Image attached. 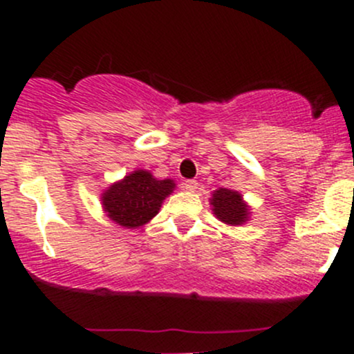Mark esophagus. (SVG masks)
<instances>
[{"instance_id": "34e87169", "label": "esophagus", "mask_w": 354, "mask_h": 354, "mask_svg": "<svg viewBox=\"0 0 354 354\" xmlns=\"http://www.w3.org/2000/svg\"><path fill=\"white\" fill-rule=\"evenodd\" d=\"M183 187H185V190H188V192H195V190H197L198 183H197V181H195V180H185Z\"/></svg>"}]
</instances>
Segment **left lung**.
Listing matches in <instances>:
<instances>
[{
	"instance_id": "8db88e82",
	"label": "left lung",
	"mask_w": 354,
	"mask_h": 354,
	"mask_svg": "<svg viewBox=\"0 0 354 354\" xmlns=\"http://www.w3.org/2000/svg\"><path fill=\"white\" fill-rule=\"evenodd\" d=\"M210 203H212L217 219L231 224V226L243 224L248 217V207H246L241 195L234 190L219 188V190L214 192Z\"/></svg>"
}]
</instances>
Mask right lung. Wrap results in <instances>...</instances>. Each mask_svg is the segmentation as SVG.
Instances as JSON below:
<instances>
[{"instance_id":"add662e5","label":"right lung","mask_w":354,"mask_h":354,"mask_svg":"<svg viewBox=\"0 0 354 354\" xmlns=\"http://www.w3.org/2000/svg\"><path fill=\"white\" fill-rule=\"evenodd\" d=\"M173 188V180H156L149 171L138 169L111 185L102 195V205L111 221L131 230L151 221Z\"/></svg>"}]
</instances>
